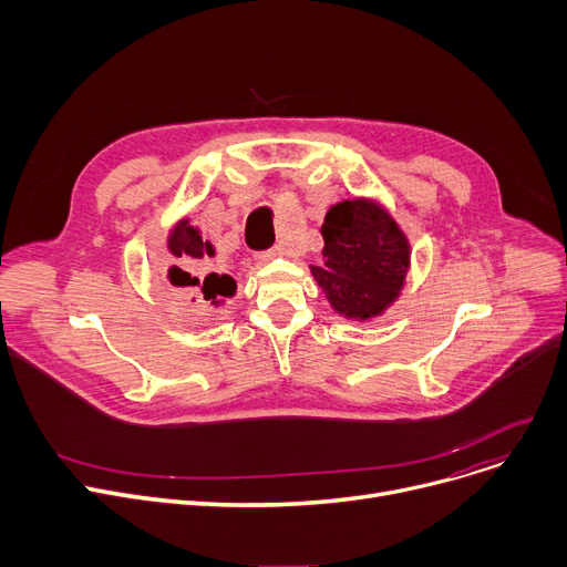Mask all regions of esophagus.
I'll return each instance as SVG.
<instances>
[{"label": "esophagus", "instance_id": "1", "mask_svg": "<svg viewBox=\"0 0 567 567\" xmlns=\"http://www.w3.org/2000/svg\"><path fill=\"white\" fill-rule=\"evenodd\" d=\"M280 255H285V248H282V246H276V248H268V250L257 252L255 259H257L259 264H264V261H271V259H276V257H280Z\"/></svg>", "mask_w": 567, "mask_h": 567}]
</instances>
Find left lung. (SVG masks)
Segmentation results:
<instances>
[{
  "label": "left lung",
  "instance_id": "1",
  "mask_svg": "<svg viewBox=\"0 0 567 567\" xmlns=\"http://www.w3.org/2000/svg\"><path fill=\"white\" fill-rule=\"evenodd\" d=\"M323 264L310 271L347 317L368 319L391 306L409 271V244L395 220L368 199H347L321 225Z\"/></svg>",
  "mask_w": 567,
  "mask_h": 567
}]
</instances>
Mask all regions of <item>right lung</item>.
Instances as JSON below:
<instances>
[{
  "instance_id": "1",
  "label": "right lung",
  "mask_w": 567,
  "mask_h": 567,
  "mask_svg": "<svg viewBox=\"0 0 567 567\" xmlns=\"http://www.w3.org/2000/svg\"><path fill=\"white\" fill-rule=\"evenodd\" d=\"M169 252L178 259H206L214 257V246L208 241H202L199 231L190 227L188 220H182L169 234ZM169 280L178 287V291L193 296V301H216L218 296L234 293V280L229 276H218L214 271H206L204 276H193L184 271V268L172 266Z\"/></svg>"
}]
</instances>
